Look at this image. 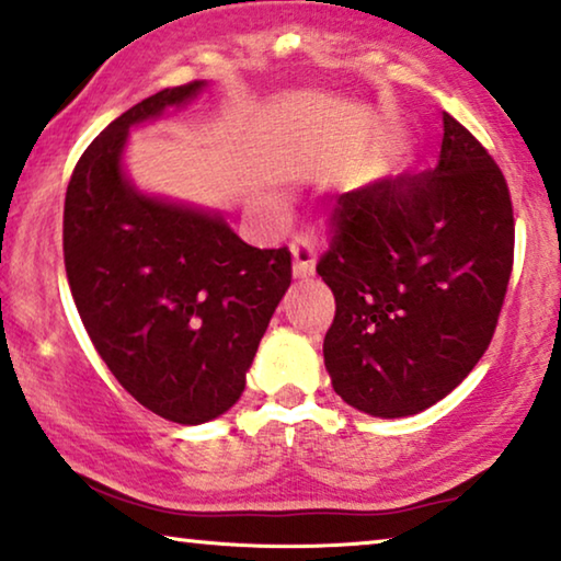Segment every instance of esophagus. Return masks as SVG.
Returning <instances> with one entry per match:
<instances>
[{"label": "esophagus", "mask_w": 561, "mask_h": 561, "mask_svg": "<svg viewBox=\"0 0 561 561\" xmlns=\"http://www.w3.org/2000/svg\"><path fill=\"white\" fill-rule=\"evenodd\" d=\"M291 262H295V277H310L314 272V249L310 236L299 233L289 243Z\"/></svg>", "instance_id": "1"}]
</instances>
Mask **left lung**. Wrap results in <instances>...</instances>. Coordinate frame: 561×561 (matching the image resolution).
I'll return each instance as SVG.
<instances>
[{
  "instance_id": "1",
  "label": "left lung",
  "mask_w": 561,
  "mask_h": 561,
  "mask_svg": "<svg viewBox=\"0 0 561 561\" xmlns=\"http://www.w3.org/2000/svg\"><path fill=\"white\" fill-rule=\"evenodd\" d=\"M435 170L337 198L318 274L335 318L322 356L343 401L409 416L445 399L493 341L514 270V205L488 149L442 114Z\"/></svg>"
}]
</instances>
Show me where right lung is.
Instances as JSON below:
<instances>
[{
  "mask_svg": "<svg viewBox=\"0 0 561 561\" xmlns=\"http://www.w3.org/2000/svg\"><path fill=\"white\" fill-rule=\"evenodd\" d=\"M201 89H164L108 124L78 160L62 208V259L85 333L141 407L178 424L216 420L239 401L291 282L287 247L254 249L220 216L126 183V131Z\"/></svg>",
  "mask_w": 561,
  "mask_h": 561,
  "instance_id": "obj_1",
  "label": "right lung"
}]
</instances>
